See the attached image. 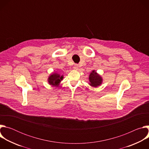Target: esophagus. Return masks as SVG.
Segmentation results:
<instances>
[{"label":"esophagus","instance_id":"34e87169","mask_svg":"<svg viewBox=\"0 0 149 149\" xmlns=\"http://www.w3.org/2000/svg\"><path fill=\"white\" fill-rule=\"evenodd\" d=\"M74 70H79V66H78V65H77V64H75V65H74Z\"/></svg>","mask_w":149,"mask_h":149}]
</instances>
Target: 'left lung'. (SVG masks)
<instances>
[{"mask_svg": "<svg viewBox=\"0 0 149 149\" xmlns=\"http://www.w3.org/2000/svg\"><path fill=\"white\" fill-rule=\"evenodd\" d=\"M89 81L88 83L92 87H98L100 86L102 83L103 79L102 77L95 70H93L89 75Z\"/></svg>", "mask_w": 149, "mask_h": 149, "instance_id": "8db88e82", "label": "left lung"}]
</instances>
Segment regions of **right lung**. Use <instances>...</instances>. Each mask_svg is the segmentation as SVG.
Wrapping results in <instances>:
<instances>
[{
	"label": "right lung",
	"instance_id": "1",
	"mask_svg": "<svg viewBox=\"0 0 149 149\" xmlns=\"http://www.w3.org/2000/svg\"><path fill=\"white\" fill-rule=\"evenodd\" d=\"M63 76L61 75L57 72L52 73L48 78V82L50 86L55 87H58L61 81L63 79Z\"/></svg>",
	"mask_w": 149,
	"mask_h": 149
}]
</instances>
